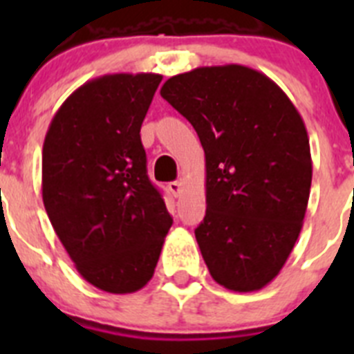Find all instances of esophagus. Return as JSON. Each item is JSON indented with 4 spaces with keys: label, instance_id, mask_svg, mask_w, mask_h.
<instances>
[{
    "label": "esophagus",
    "instance_id": "1",
    "mask_svg": "<svg viewBox=\"0 0 354 354\" xmlns=\"http://www.w3.org/2000/svg\"><path fill=\"white\" fill-rule=\"evenodd\" d=\"M168 189H170L174 196H180V193H183V183L180 180H174V183L168 184Z\"/></svg>",
    "mask_w": 354,
    "mask_h": 354
}]
</instances>
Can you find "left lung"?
I'll return each mask as SVG.
<instances>
[{"label": "left lung", "instance_id": "8db88e82", "mask_svg": "<svg viewBox=\"0 0 354 354\" xmlns=\"http://www.w3.org/2000/svg\"><path fill=\"white\" fill-rule=\"evenodd\" d=\"M161 97L205 152V218L195 237L209 273L253 292L280 273L303 227L312 184L305 122L273 80L245 65L170 77Z\"/></svg>", "mask_w": 354, "mask_h": 354}]
</instances>
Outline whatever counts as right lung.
Instances as JSON below:
<instances>
[{"mask_svg":"<svg viewBox=\"0 0 354 354\" xmlns=\"http://www.w3.org/2000/svg\"><path fill=\"white\" fill-rule=\"evenodd\" d=\"M161 80L140 72L86 81L65 99L44 140L49 221L77 273L111 294L149 283L171 227L140 138Z\"/></svg>","mask_w":354,"mask_h":354,"instance_id":"obj_1","label":"right lung"}]
</instances>
